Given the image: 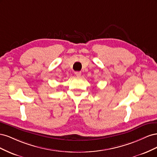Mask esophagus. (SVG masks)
<instances>
[{"mask_svg": "<svg viewBox=\"0 0 157 157\" xmlns=\"http://www.w3.org/2000/svg\"><path fill=\"white\" fill-rule=\"evenodd\" d=\"M75 75L77 76V77H80V76H81V72H80V71H77V72H75Z\"/></svg>", "mask_w": 157, "mask_h": 157, "instance_id": "obj_1", "label": "esophagus"}]
</instances>
